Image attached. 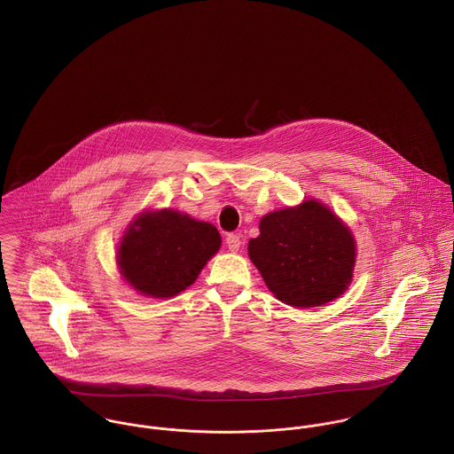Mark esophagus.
<instances>
[{"mask_svg":"<svg viewBox=\"0 0 454 454\" xmlns=\"http://www.w3.org/2000/svg\"><path fill=\"white\" fill-rule=\"evenodd\" d=\"M225 243H227V247H229L231 252H238L239 247H241V239H239L238 234H229V236L225 238Z\"/></svg>","mask_w":454,"mask_h":454,"instance_id":"34e87169","label":"esophagus"}]
</instances>
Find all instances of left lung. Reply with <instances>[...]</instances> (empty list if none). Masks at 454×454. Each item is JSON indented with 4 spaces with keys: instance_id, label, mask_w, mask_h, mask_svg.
Listing matches in <instances>:
<instances>
[{
    "instance_id": "left-lung-1",
    "label": "left lung",
    "mask_w": 454,
    "mask_h": 454,
    "mask_svg": "<svg viewBox=\"0 0 454 454\" xmlns=\"http://www.w3.org/2000/svg\"><path fill=\"white\" fill-rule=\"evenodd\" d=\"M259 229L248 255L276 299L294 308H317L346 292L356 257L355 238L320 200L272 211Z\"/></svg>"
}]
</instances>
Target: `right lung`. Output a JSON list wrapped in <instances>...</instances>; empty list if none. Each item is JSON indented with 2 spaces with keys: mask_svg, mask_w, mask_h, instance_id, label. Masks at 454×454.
I'll use <instances>...</instances> for the list:
<instances>
[{
  "mask_svg": "<svg viewBox=\"0 0 454 454\" xmlns=\"http://www.w3.org/2000/svg\"><path fill=\"white\" fill-rule=\"evenodd\" d=\"M222 245L215 225L175 211H143L130 223L117 250L121 274L130 286L153 299L178 295Z\"/></svg>",
  "mask_w": 454,
  "mask_h": 454,
  "instance_id": "obj_1",
  "label": "right lung"
}]
</instances>
